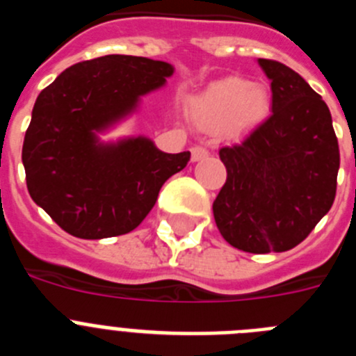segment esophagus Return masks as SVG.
<instances>
[{"label":"esophagus","mask_w":356,"mask_h":356,"mask_svg":"<svg viewBox=\"0 0 356 356\" xmlns=\"http://www.w3.org/2000/svg\"><path fill=\"white\" fill-rule=\"evenodd\" d=\"M191 153H193V160L194 162H197V160H203L209 156V149L203 146H194L193 149H191Z\"/></svg>","instance_id":"esophagus-1"}]
</instances>
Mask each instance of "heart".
<instances>
[{
  "instance_id": "1",
  "label": "heart",
  "mask_w": 356,
  "mask_h": 356,
  "mask_svg": "<svg viewBox=\"0 0 356 356\" xmlns=\"http://www.w3.org/2000/svg\"><path fill=\"white\" fill-rule=\"evenodd\" d=\"M269 110V92L264 85L229 76L212 83L191 105V114L201 128L221 131L246 128L259 122Z\"/></svg>"
}]
</instances>
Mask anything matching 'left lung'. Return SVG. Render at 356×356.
Returning a JSON list of instances; mask_svg holds the SVG:
<instances>
[{
    "label": "left lung",
    "instance_id": "left-lung-1",
    "mask_svg": "<svg viewBox=\"0 0 356 356\" xmlns=\"http://www.w3.org/2000/svg\"><path fill=\"white\" fill-rule=\"evenodd\" d=\"M271 80L273 112L238 143L219 149L226 181L213 219L246 253L292 250L332 209L341 165L323 97L282 62L259 58Z\"/></svg>",
    "mask_w": 356,
    "mask_h": 356
}]
</instances>
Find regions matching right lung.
<instances>
[{
	"label": "right lung",
	"mask_w": 356,
	"mask_h": 356,
	"mask_svg": "<svg viewBox=\"0 0 356 356\" xmlns=\"http://www.w3.org/2000/svg\"><path fill=\"white\" fill-rule=\"evenodd\" d=\"M172 72L168 62L106 55L71 65L39 94L23 143L26 187L64 232L78 238L128 234L187 165L188 151L163 153L146 137L102 144L96 135Z\"/></svg>",
	"instance_id": "1"
}]
</instances>
